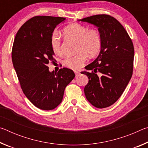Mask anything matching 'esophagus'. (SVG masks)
Returning a JSON list of instances; mask_svg holds the SVG:
<instances>
[{
    "label": "esophagus",
    "mask_w": 148,
    "mask_h": 148,
    "mask_svg": "<svg viewBox=\"0 0 148 148\" xmlns=\"http://www.w3.org/2000/svg\"><path fill=\"white\" fill-rule=\"evenodd\" d=\"M74 73H75V74H76V76H77L79 74V71H75Z\"/></svg>",
    "instance_id": "1"
}]
</instances>
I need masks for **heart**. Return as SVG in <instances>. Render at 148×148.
<instances>
[{"label":"heart","mask_w":148,"mask_h":148,"mask_svg":"<svg viewBox=\"0 0 148 148\" xmlns=\"http://www.w3.org/2000/svg\"><path fill=\"white\" fill-rule=\"evenodd\" d=\"M62 34L67 38L77 41L76 51L73 56L65 58L62 63L71 69H79L87 59V56H95L101 50L102 38L99 32L95 29H89L80 24H71L62 30ZM51 49L56 54L62 53L61 40L57 32H53L50 39Z\"/></svg>","instance_id":"1"}]
</instances>
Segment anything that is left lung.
I'll return each instance as SVG.
<instances>
[{
	"instance_id": "1",
	"label": "left lung",
	"mask_w": 148,
	"mask_h": 148,
	"mask_svg": "<svg viewBox=\"0 0 148 148\" xmlns=\"http://www.w3.org/2000/svg\"><path fill=\"white\" fill-rule=\"evenodd\" d=\"M78 21L98 27L102 38L98 57L85 67L92 72H81L89 79L84 88L85 95L93 106L108 107L121 96L132 77L133 44L122 25L109 15H95Z\"/></svg>"
}]
</instances>
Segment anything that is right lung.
<instances>
[{
	"label": "right lung",
	"instance_id": "add662e5",
	"mask_svg": "<svg viewBox=\"0 0 148 148\" xmlns=\"http://www.w3.org/2000/svg\"><path fill=\"white\" fill-rule=\"evenodd\" d=\"M65 19L33 17L21 27L14 39L12 59L21 89L35 106L43 110H53L61 104L65 87L75 77L69 69L55 72H49L47 66L55 60L51 36L57 25Z\"/></svg>",
	"mask_w": 148,
	"mask_h": 148
}]
</instances>
